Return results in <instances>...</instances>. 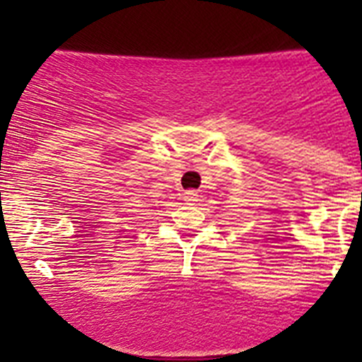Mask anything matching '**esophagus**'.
<instances>
[{
	"instance_id": "esophagus-1",
	"label": "esophagus",
	"mask_w": 362,
	"mask_h": 362,
	"mask_svg": "<svg viewBox=\"0 0 362 362\" xmlns=\"http://www.w3.org/2000/svg\"><path fill=\"white\" fill-rule=\"evenodd\" d=\"M183 199L188 201V203H192V201L197 199V190H187L183 194Z\"/></svg>"
}]
</instances>
